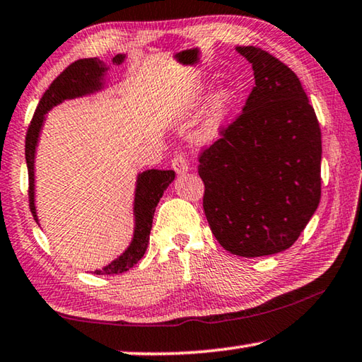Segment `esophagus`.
I'll return each mask as SVG.
<instances>
[{"mask_svg":"<svg viewBox=\"0 0 362 362\" xmlns=\"http://www.w3.org/2000/svg\"><path fill=\"white\" fill-rule=\"evenodd\" d=\"M170 166H173V169L175 170L177 174L188 173V161H187V158L183 156V155H175L173 158V164H170Z\"/></svg>","mask_w":362,"mask_h":362,"instance_id":"obj_1","label":"esophagus"}]
</instances>
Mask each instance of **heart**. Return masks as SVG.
<instances>
[{
    "instance_id": "obj_1",
    "label": "heart",
    "mask_w": 362,
    "mask_h": 362,
    "mask_svg": "<svg viewBox=\"0 0 362 362\" xmlns=\"http://www.w3.org/2000/svg\"><path fill=\"white\" fill-rule=\"evenodd\" d=\"M233 95L230 89H220L218 93L212 95L209 102V108H207V119H206V132L212 134L217 131L220 122L223 121L226 112L231 105Z\"/></svg>"
}]
</instances>
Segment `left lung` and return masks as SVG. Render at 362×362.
Wrapping results in <instances>:
<instances>
[{"instance_id": "left-lung-1", "label": "left lung", "mask_w": 362, "mask_h": 362, "mask_svg": "<svg viewBox=\"0 0 362 362\" xmlns=\"http://www.w3.org/2000/svg\"><path fill=\"white\" fill-rule=\"evenodd\" d=\"M236 51L255 86L243 112L201 151L203 207L220 246L240 257L289 249L321 199V129L289 66L255 46Z\"/></svg>"}]
</instances>
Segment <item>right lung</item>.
<instances>
[{
  "label": "right lung",
  "mask_w": 362,
  "mask_h": 362,
  "mask_svg": "<svg viewBox=\"0 0 362 362\" xmlns=\"http://www.w3.org/2000/svg\"><path fill=\"white\" fill-rule=\"evenodd\" d=\"M124 60L122 54L113 57V65H119ZM107 66L97 57L94 59H79L76 62L66 66L60 75L54 79L51 86L42 94L38 107L35 110V115L30 121L27 137H25V159L28 168V201L30 211L38 222L35 209V150L38 144L40 131L45 121V115L52 107L59 105L60 102L66 99H75L86 94L94 93L102 88V79L105 75ZM175 179L174 170H158L150 169L139 174L136 199H134V216H136V230L131 246L127 247L122 255L113 260L110 265L102 269H95V274H118L124 273L132 268L142 259L150 241V230L153 223L155 209L163 198L164 189L169 187V183Z\"/></svg>",
  "instance_id": "right-lung-1"
}]
</instances>
